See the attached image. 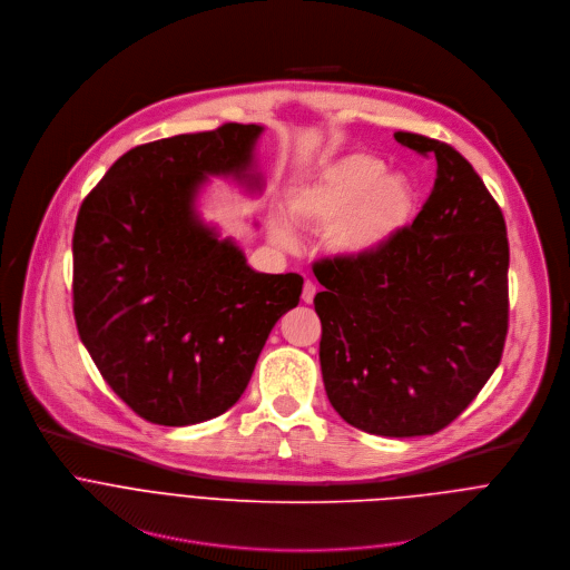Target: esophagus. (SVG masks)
I'll return each mask as SVG.
<instances>
[{
  "label": "esophagus",
  "mask_w": 570,
  "mask_h": 570,
  "mask_svg": "<svg viewBox=\"0 0 570 570\" xmlns=\"http://www.w3.org/2000/svg\"><path fill=\"white\" fill-rule=\"evenodd\" d=\"M313 297H315V284H313L311 279H306V282H304V288H302V302H304V304H311Z\"/></svg>",
  "instance_id": "esophagus-1"
}]
</instances>
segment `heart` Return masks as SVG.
<instances>
[{
    "label": "heart",
    "instance_id": "b5f03b06",
    "mask_svg": "<svg viewBox=\"0 0 570 570\" xmlns=\"http://www.w3.org/2000/svg\"><path fill=\"white\" fill-rule=\"evenodd\" d=\"M288 214L322 229L327 250L343 259H367L381 253L413 214V189L405 176L385 171L372 153L334 157L286 191ZM271 236L293 246L295 229L279 212L271 216Z\"/></svg>",
    "mask_w": 570,
    "mask_h": 570
}]
</instances>
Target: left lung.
<instances>
[{"instance_id":"obj_1","label":"left lung","mask_w":570,"mask_h":570,"mask_svg":"<svg viewBox=\"0 0 570 570\" xmlns=\"http://www.w3.org/2000/svg\"><path fill=\"white\" fill-rule=\"evenodd\" d=\"M438 161L429 200L367 259L313 266L320 367L336 413L383 438L433 435L475 399L508 336L505 218L449 144L394 132Z\"/></svg>"}]
</instances>
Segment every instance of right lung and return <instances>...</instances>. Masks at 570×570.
Instances as JSON below:
<instances>
[{
	"instance_id": "right-lung-1",
	"label": "right lung",
	"mask_w": 570,
	"mask_h": 570,
	"mask_svg": "<svg viewBox=\"0 0 570 570\" xmlns=\"http://www.w3.org/2000/svg\"><path fill=\"white\" fill-rule=\"evenodd\" d=\"M257 124L124 153L78 209L73 317L106 383L146 422L191 426L240 399L304 279L248 266L198 212L209 178L259 194Z\"/></svg>"
}]
</instances>
